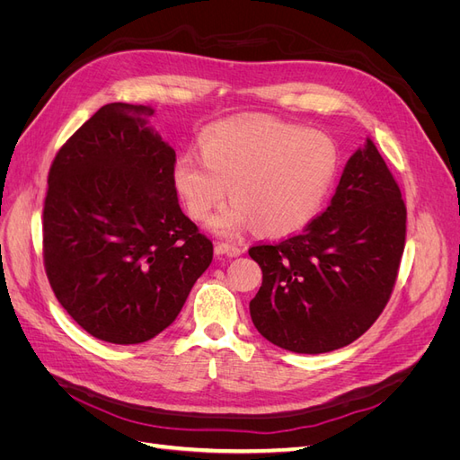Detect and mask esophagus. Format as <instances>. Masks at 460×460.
Segmentation results:
<instances>
[{"mask_svg": "<svg viewBox=\"0 0 460 460\" xmlns=\"http://www.w3.org/2000/svg\"><path fill=\"white\" fill-rule=\"evenodd\" d=\"M217 253H225L230 257H238L243 253V249L238 243H232V242H220L217 243Z\"/></svg>", "mask_w": 460, "mask_h": 460, "instance_id": "esophagus-1", "label": "esophagus"}]
</instances>
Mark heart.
<instances>
[{
	"mask_svg": "<svg viewBox=\"0 0 460 460\" xmlns=\"http://www.w3.org/2000/svg\"><path fill=\"white\" fill-rule=\"evenodd\" d=\"M199 153H180L172 182L193 220H205L228 196L234 203L213 228L232 234H294L316 218L336 184L340 149L320 130L267 117L230 119L199 136Z\"/></svg>",
	"mask_w": 460,
	"mask_h": 460,
	"instance_id": "b5f03b06",
	"label": "heart"
}]
</instances>
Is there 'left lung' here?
Wrapping results in <instances>:
<instances>
[{
  "instance_id": "obj_1",
  "label": "left lung",
  "mask_w": 460,
  "mask_h": 460,
  "mask_svg": "<svg viewBox=\"0 0 460 460\" xmlns=\"http://www.w3.org/2000/svg\"><path fill=\"white\" fill-rule=\"evenodd\" d=\"M407 207L372 140L347 161L323 215L301 234L259 243L262 284L249 313L262 338L294 353L353 343L392 297L405 249Z\"/></svg>"
}]
</instances>
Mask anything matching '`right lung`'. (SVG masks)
<instances>
[{
  "mask_svg": "<svg viewBox=\"0 0 460 460\" xmlns=\"http://www.w3.org/2000/svg\"><path fill=\"white\" fill-rule=\"evenodd\" d=\"M153 109L107 103L55 155L44 201V267L63 309L93 338L142 343L174 323L213 261L182 213L174 149Z\"/></svg>",
  "mask_w": 460,
  "mask_h": 460,
  "instance_id": "obj_1",
  "label": "right lung"
}]
</instances>
